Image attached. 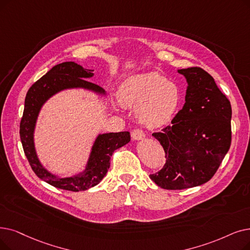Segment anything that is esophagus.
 <instances>
[{
	"label": "esophagus",
	"mask_w": 250,
	"mask_h": 250,
	"mask_svg": "<svg viewBox=\"0 0 250 250\" xmlns=\"http://www.w3.org/2000/svg\"><path fill=\"white\" fill-rule=\"evenodd\" d=\"M132 137L134 140H142L145 138V134L141 128H135L132 132Z\"/></svg>",
	"instance_id": "1"
}]
</instances>
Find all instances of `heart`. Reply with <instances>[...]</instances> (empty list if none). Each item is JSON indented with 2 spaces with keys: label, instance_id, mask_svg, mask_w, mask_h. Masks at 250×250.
I'll return each instance as SVG.
<instances>
[{
  "label": "heart",
  "instance_id": "heart-1",
  "mask_svg": "<svg viewBox=\"0 0 250 250\" xmlns=\"http://www.w3.org/2000/svg\"><path fill=\"white\" fill-rule=\"evenodd\" d=\"M117 98L123 106L136 108L140 123L158 127L169 123L180 110L183 92L176 83L152 71L125 80L119 86Z\"/></svg>",
  "mask_w": 250,
  "mask_h": 250
}]
</instances>
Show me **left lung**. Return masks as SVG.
<instances>
[{
    "mask_svg": "<svg viewBox=\"0 0 250 250\" xmlns=\"http://www.w3.org/2000/svg\"><path fill=\"white\" fill-rule=\"evenodd\" d=\"M188 86L185 104L171 125L153 133L166 152V164L150 179L167 190L208 182L231 146V103L211 75L200 67L178 70Z\"/></svg>",
    "mask_w": 250,
    "mask_h": 250,
    "instance_id": "obj_1",
    "label": "left lung"
}]
</instances>
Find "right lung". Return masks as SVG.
<instances>
[{
  "label": "right lung",
  "mask_w": 250,
  "mask_h": 250,
  "mask_svg": "<svg viewBox=\"0 0 250 250\" xmlns=\"http://www.w3.org/2000/svg\"><path fill=\"white\" fill-rule=\"evenodd\" d=\"M91 71L93 70L85 69L80 64L71 61L57 64L30 86L25 97L19 132L24 154L36 175L59 189L79 192L98 185L110 167L113 152L131 141L128 132L99 135L92 148L85 169L73 177L58 178L41 165L34 143L35 126L41 107L51 96L65 89L83 88L105 94L101 86L85 80L93 77Z\"/></svg>",
  "instance_id": "obj_1"
}]
</instances>
